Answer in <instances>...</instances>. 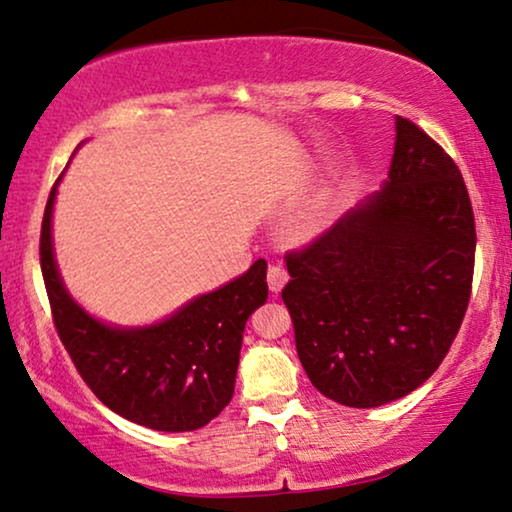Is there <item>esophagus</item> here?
<instances>
[{
  "instance_id": "esophagus-1",
  "label": "esophagus",
  "mask_w": 512,
  "mask_h": 512,
  "mask_svg": "<svg viewBox=\"0 0 512 512\" xmlns=\"http://www.w3.org/2000/svg\"><path fill=\"white\" fill-rule=\"evenodd\" d=\"M266 283H269V290L273 294H278L285 287V283H287V271L283 269V266L271 264L269 271H266Z\"/></svg>"
}]
</instances>
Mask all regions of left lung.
<instances>
[{
  "label": "left lung",
  "instance_id": "1",
  "mask_svg": "<svg viewBox=\"0 0 512 512\" xmlns=\"http://www.w3.org/2000/svg\"><path fill=\"white\" fill-rule=\"evenodd\" d=\"M475 220L462 171L397 115L390 181L285 255L301 366L327 399L376 408L448 355L469 308Z\"/></svg>",
  "mask_w": 512,
  "mask_h": 512
}]
</instances>
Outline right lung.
I'll list each match as a JSON object with an SVG mask.
<instances>
[{"label": "right lung", "mask_w": 512, "mask_h": 512, "mask_svg": "<svg viewBox=\"0 0 512 512\" xmlns=\"http://www.w3.org/2000/svg\"><path fill=\"white\" fill-rule=\"evenodd\" d=\"M53 204L55 187L41 222V273L57 336L85 385L113 413L155 431H192L218 417L234 394L243 329L269 297L264 259L160 325L109 327L64 290L50 239Z\"/></svg>", "instance_id": "add662e5"}]
</instances>
